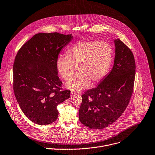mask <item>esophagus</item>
Wrapping results in <instances>:
<instances>
[{
    "label": "esophagus",
    "instance_id": "obj_1",
    "mask_svg": "<svg viewBox=\"0 0 155 155\" xmlns=\"http://www.w3.org/2000/svg\"><path fill=\"white\" fill-rule=\"evenodd\" d=\"M75 94H76V93L75 91H71V96H74Z\"/></svg>",
    "mask_w": 155,
    "mask_h": 155
}]
</instances>
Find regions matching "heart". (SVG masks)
Instances as JSON below:
<instances>
[{"label":"heart","instance_id":"1","mask_svg":"<svg viewBox=\"0 0 155 155\" xmlns=\"http://www.w3.org/2000/svg\"><path fill=\"white\" fill-rule=\"evenodd\" d=\"M67 55L59 56L56 68L65 80L72 75L75 66L78 73L65 83L66 88L80 91L100 82L107 74L113 61V51L107 42L85 41L71 47Z\"/></svg>","mask_w":155,"mask_h":155}]
</instances>
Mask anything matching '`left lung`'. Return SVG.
<instances>
[{"label": "left lung", "instance_id": "1", "mask_svg": "<svg viewBox=\"0 0 155 155\" xmlns=\"http://www.w3.org/2000/svg\"><path fill=\"white\" fill-rule=\"evenodd\" d=\"M115 57L111 71L98 85L82 95L79 117L87 127L102 129L114 122L126 109L131 97L136 64L130 49L114 41Z\"/></svg>", "mask_w": 155, "mask_h": 155}]
</instances>
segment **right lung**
<instances>
[{"mask_svg": "<svg viewBox=\"0 0 155 155\" xmlns=\"http://www.w3.org/2000/svg\"><path fill=\"white\" fill-rule=\"evenodd\" d=\"M71 35H35L18 51L13 65V89L25 115L33 122L48 125L59 114L57 106L68 99L70 90H62L56 61Z\"/></svg>", "mask_w": 155, "mask_h": 155, "instance_id": "right-lung-1", "label": "right lung"}]
</instances>
